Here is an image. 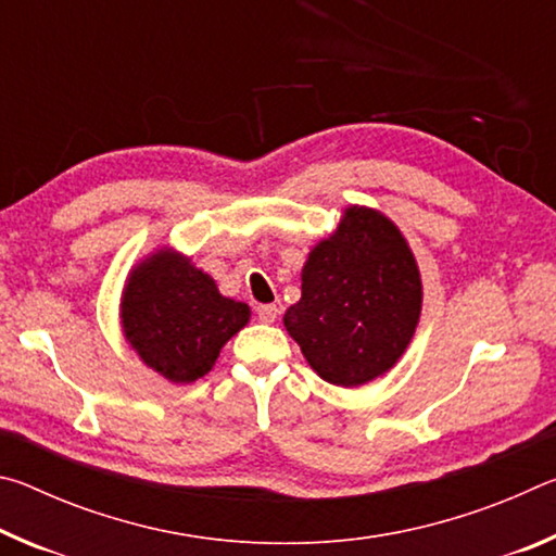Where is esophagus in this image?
<instances>
[{
	"label": "esophagus",
	"mask_w": 556,
	"mask_h": 556,
	"mask_svg": "<svg viewBox=\"0 0 556 556\" xmlns=\"http://www.w3.org/2000/svg\"><path fill=\"white\" fill-rule=\"evenodd\" d=\"M257 316H260L262 324H275L277 316H279V306L277 304H260Z\"/></svg>",
	"instance_id": "esophagus-1"
}]
</instances>
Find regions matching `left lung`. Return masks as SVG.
<instances>
[{
	"label": "left lung",
	"instance_id": "obj_1",
	"mask_svg": "<svg viewBox=\"0 0 556 556\" xmlns=\"http://www.w3.org/2000/svg\"><path fill=\"white\" fill-rule=\"evenodd\" d=\"M421 296L417 260L397 225L375 208L348 205L338 228L308 252L285 328L318 378L361 388L407 351Z\"/></svg>",
	"mask_w": 556,
	"mask_h": 556
}]
</instances>
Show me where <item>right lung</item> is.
Listing matches in <instances>:
<instances>
[{"label": "right lung", "instance_id": "obj_1", "mask_svg": "<svg viewBox=\"0 0 556 556\" xmlns=\"http://www.w3.org/2000/svg\"><path fill=\"white\" fill-rule=\"evenodd\" d=\"M119 321L147 368L174 384H188L211 372L223 345L248 326L250 306L223 296L191 257L159 248L127 275Z\"/></svg>", "mask_w": 556, "mask_h": 556}]
</instances>
